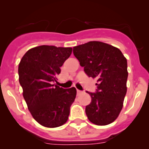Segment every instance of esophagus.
I'll use <instances>...</instances> for the list:
<instances>
[{"label": "esophagus", "instance_id": "34e87169", "mask_svg": "<svg viewBox=\"0 0 149 149\" xmlns=\"http://www.w3.org/2000/svg\"><path fill=\"white\" fill-rule=\"evenodd\" d=\"M81 93H82V91H80V90L77 89V94H81Z\"/></svg>", "mask_w": 149, "mask_h": 149}]
</instances>
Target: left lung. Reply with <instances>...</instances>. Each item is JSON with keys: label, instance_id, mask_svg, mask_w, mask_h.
<instances>
[{"label": "left lung", "instance_id": "1", "mask_svg": "<svg viewBox=\"0 0 149 149\" xmlns=\"http://www.w3.org/2000/svg\"><path fill=\"white\" fill-rule=\"evenodd\" d=\"M73 55L88 77L97 80L95 93L86 91L91 102L86 114L94 124L106 125L117 119L127 92V60L118 48L91 41L73 48Z\"/></svg>", "mask_w": 149, "mask_h": 149}]
</instances>
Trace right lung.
I'll return each instance as SVG.
<instances>
[{"label":"right lung","instance_id":"1","mask_svg":"<svg viewBox=\"0 0 149 149\" xmlns=\"http://www.w3.org/2000/svg\"><path fill=\"white\" fill-rule=\"evenodd\" d=\"M71 52V47H36L29 49L19 65V83L29 110L45 127H59L68 119L76 89L61 88L55 82Z\"/></svg>","mask_w":149,"mask_h":149}]
</instances>
